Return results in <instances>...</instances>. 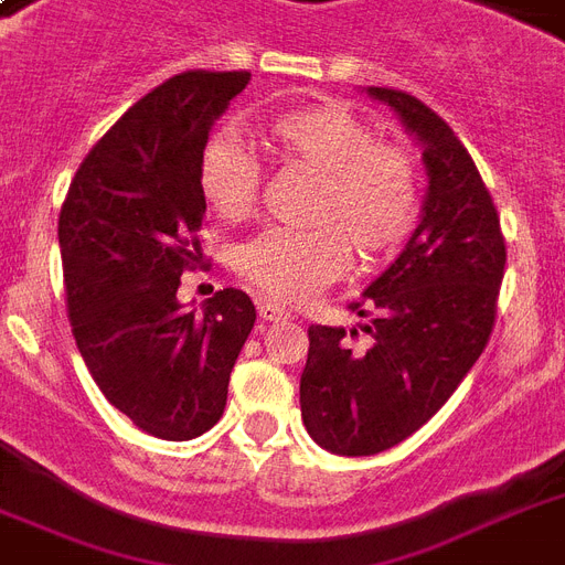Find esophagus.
<instances>
[{"mask_svg": "<svg viewBox=\"0 0 565 565\" xmlns=\"http://www.w3.org/2000/svg\"><path fill=\"white\" fill-rule=\"evenodd\" d=\"M257 313H260V319H266V322L290 319V310L284 308V305H278V301H266V299L257 305Z\"/></svg>", "mask_w": 565, "mask_h": 565, "instance_id": "obj_1", "label": "esophagus"}]
</instances>
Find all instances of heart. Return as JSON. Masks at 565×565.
Wrapping results in <instances>:
<instances>
[{
	"mask_svg": "<svg viewBox=\"0 0 565 565\" xmlns=\"http://www.w3.org/2000/svg\"><path fill=\"white\" fill-rule=\"evenodd\" d=\"M275 161L313 179L308 228H269L237 252V273L275 301H305L337 281L349 257L375 264L411 234L419 211V167L398 140H375L363 117L337 102L299 105L260 122ZM199 193L216 216H255L264 190L260 163L231 135H213L199 152Z\"/></svg>",
	"mask_w": 565,
	"mask_h": 565,
	"instance_id": "obj_1",
	"label": "heart"
}]
</instances>
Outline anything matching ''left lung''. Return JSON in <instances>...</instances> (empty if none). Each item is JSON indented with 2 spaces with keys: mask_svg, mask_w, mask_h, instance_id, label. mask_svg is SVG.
I'll list each match as a JSON object with an SVG mask.
<instances>
[{
  "mask_svg": "<svg viewBox=\"0 0 565 565\" xmlns=\"http://www.w3.org/2000/svg\"><path fill=\"white\" fill-rule=\"evenodd\" d=\"M370 93L419 137L428 195L402 255L349 305L366 319L361 331H308L301 419L319 446L345 457L398 446L451 398L490 343L508 264L495 202L446 119L411 93Z\"/></svg>",
  "mask_w": 565,
  "mask_h": 565,
  "instance_id": "obj_1",
  "label": "left lung"
}]
</instances>
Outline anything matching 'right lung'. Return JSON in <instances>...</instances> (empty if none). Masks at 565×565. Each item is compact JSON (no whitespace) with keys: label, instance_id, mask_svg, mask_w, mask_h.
<instances>
[{"label":"right lung","instance_id":"add662e5","mask_svg":"<svg viewBox=\"0 0 565 565\" xmlns=\"http://www.w3.org/2000/svg\"><path fill=\"white\" fill-rule=\"evenodd\" d=\"M252 73L188 70L146 93L93 146L57 216L66 313L93 381L137 428L193 439L220 422L255 328L243 290L179 305L202 264L199 152Z\"/></svg>","mask_w":565,"mask_h":565}]
</instances>
